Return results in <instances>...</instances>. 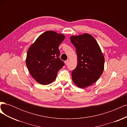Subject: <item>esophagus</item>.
Instances as JSON below:
<instances>
[{
  "mask_svg": "<svg viewBox=\"0 0 127 127\" xmlns=\"http://www.w3.org/2000/svg\"><path fill=\"white\" fill-rule=\"evenodd\" d=\"M68 63H69V60H67L66 61H65V64H66V65H67L68 64Z\"/></svg>",
  "mask_w": 127,
  "mask_h": 127,
  "instance_id": "esophagus-1",
  "label": "esophagus"
}]
</instances>
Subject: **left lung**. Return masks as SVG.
Instances as JSON below:
<instances>
[{
  "label": "left lung",
  "mask_w": 127,
  "mask_h": 127,
  "mask_svg": "<svg viewBox=\"0 0 127 127\" xmlns=\"http://www.w3.org/2000/svg\"><path fill=\"white\" fill-rule=\"evenodd\" d=\"M70 41L76 49L78 63L71 72L72 79L79 88L93 84L100 77L104 68V57L95 38L88 33L72 35Z\"/></svg>",
  "instance_id": "left-lung-1"
}]
</instances>
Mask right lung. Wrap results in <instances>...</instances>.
Masks as SVG:
<instances>
[{
    "label": "right lung",
    "mask_w": 127,
    "mask_h": 127,
    "mask_svg": "<svg viewBox=\"0 0 127 127\" xmlns=\"http://www.w3.org/2000/svg\"><path fill=\"white\" fill-rule=\"evenodd\" d=\"M65 38L53 31L45 32L31 45L27 53L26 64L30 74L42 85L55 81L64 64L59 58V45Z\"/></svg>",
    "instance_id": "add662e5"
}]
</instances>
